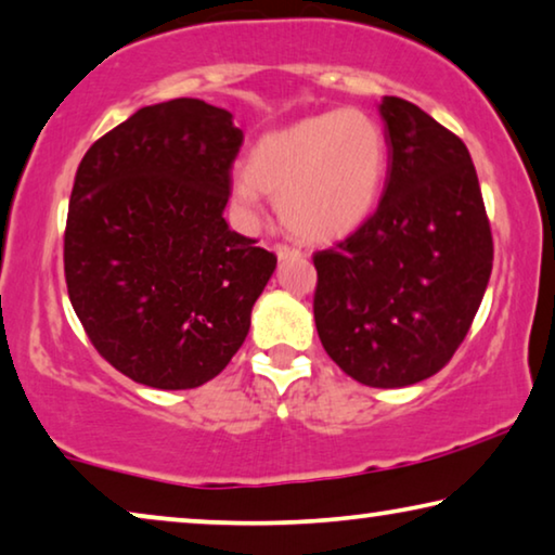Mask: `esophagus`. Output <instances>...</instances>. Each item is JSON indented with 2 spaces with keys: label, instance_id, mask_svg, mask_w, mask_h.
Returning a JSON list of instances; mask_svg holds the SVG:
<instances>
[{
  "label": "esophagus",
  "instance_id": "esophagus-1",
  "mask_svg": "<svg viewBox=\"0 0 555 555\" xmlns=\"http://www.w3.org/2000/svg\"><path fill=\"white\" fill-rule=\"evenodd\" d=\"M275 253H278L280 260H293V258H302V255H305L300 248H293V245H287V243H278Z\"/></svg>",
  "mask_w": 555,
  "mask_h": 555
}]
</instances>
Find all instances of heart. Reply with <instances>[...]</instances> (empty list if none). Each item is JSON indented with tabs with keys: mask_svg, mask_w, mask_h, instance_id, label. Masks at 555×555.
<instances>
[{
	"mask_svg": "<svg viewBox=\"0 0 555 555\" xmlns=\"http://www.w3.org/2000/svg\"><path fill=\"white\" fill-rule=\"evenodd\" d=\"M387 164V135L377 118L364 108H332L262 135L233 191L248 210H258L262 193L278 195L289 233L325 243L372 216Z\"/></svg>",
	"mask_w": 555,
	"mask_h": 555,
	"instance_id": "heart-1",
	"label": "heart"
}]
</instances>
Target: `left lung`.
I'll list each match as a JSON object with an SVG mask.
<instances>
[{"label": "left lung", "instance_id": "1", "mask_svg": "<svg viewBox=\"0 0 555 555\" xmlns=\"http://www.w3.org/2000/svg\"><path fill=\"white\" fill-rule=\"evenodd\" d=\"M389 176L377 210L312 255L314 325L347 377L395 389L454 357L479 310L493 237L468 149L420 106L379 104Z\"/></svg>", "mask_w": 555, "mask_h": 555}]
</instances>
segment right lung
Here are the masks:
<instances>
[{
  "mask_svg": "<svg viewBox=\"0 0 555 555\" xmlns=\"http://www.w3.org/2000/svg\"><path fill=\"white\" fill-rule=\"evenodd\" d=\"M241 146L225 108L173 99L135 111L76 168L69 300L96 352L139 385H206L248 335L278 258L223 218Z\"/></svg>",
  "mask_w": 555,
  "mask_h": 555,
  "instance_id": "1",
  "label": "right lung"
}]
</instances>
